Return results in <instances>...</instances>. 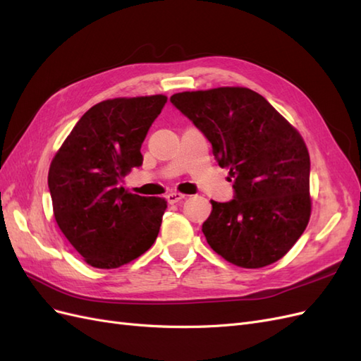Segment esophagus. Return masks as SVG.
<instances>
[{
  "label": "esophagus",
  "instance_id": "esophagus-1",
  "mask_svg": "<svg viewBox=\"0 0 361 361\" xmlns=\"http://www.w3.org/2000/svg\"><path fill=\"white\" fill-rule=\"evenodd\" d=\"M185 197V194H180V192H176V191H173V192H170L169 196H167V202L169 203H171V204H174V203H179V202H182Z\"/></svg>",
  "mask_w": 361,
  "mask_h": 361
}]
</instances>
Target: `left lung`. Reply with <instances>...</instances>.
Instances as JSON below:
<instances>
[{
	"mask_svg": "<svg viewBox=\"0 0 361 361\" xmlns=\"http://www.w3.org/2000/svg\"><path fill=\"white\" fill-rule=\"evenodd\" d=\"M170 102L207 136L233 180L232 200H211L202 225L208 245L245 269L284 257L311 214L310 154L299 132L247 87L179 92Z\"/></svg>",
	"mask_w": 361,
	"mask_h": 361,
	"instance_id": "left-lung-1",
	"label": "left lung"
}]
</instances>
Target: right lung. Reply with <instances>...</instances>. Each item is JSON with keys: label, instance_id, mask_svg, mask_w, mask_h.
Listing matches in <instances>:
<instances>
[{"label": "right lung", "instance_id": "add662e5", "mask_svg": "<svg viewBox=\"0 0 361 361\" xmlns=\"http://www.w3.org/2000/svg\"><path fill=\"white\" fill-rule=\"evenodd\" d=\"M165 95L104 100L77 121L48 171L54 219L87 264L116 269L157 240L167 202L120 183L141 167V145Z\"/></svg>", "mask_w": 361, "mask_h": 361}]
</instances>
